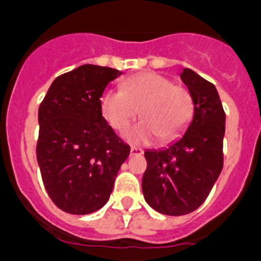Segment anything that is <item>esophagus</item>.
Returning <instances> with one entry per match:
<instances>
[{"label": "esophagus", "instance_id": "34e87169", "mask_svg": "<svg viewBox=\"0 0 261 261\" xmlns=\"http://www.w3.org/2000/svg\"><path fill=\"white\" fill-rule=\"evenodd\" d=\"M142 153H144V150H142L141 147H136V146L130 147V155H141Z\"/></svg>", "mask_w": 261, "mask_h": 261}]
</instances>
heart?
I'll list each match as a JSON object with an SVG mask.
<instances>
[{"label":"heart","mask_w":261,"mask_h":261,"mask_svg":"<svg viewBox=\"0 0 261 261\" xmlns=\"http://www.w3.org/2000/svg\"><path fill=\"white\" fill-rule=\"evenodd\" d=\"M99 108L106 121L120 133L125 132L140 110L142 120L125 137L132 144H146L156 137L168 141L180 136L192 119L195 105L188 89L146 71L123 81L121 91H103Z\"/></svg>","instance_id":"b5f03b06"}]
</instances>
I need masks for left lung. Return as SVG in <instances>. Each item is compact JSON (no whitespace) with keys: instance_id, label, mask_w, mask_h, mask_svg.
<instances>
[{"instance_id":"obj_1","label":"left lung","mask_w":261,"mask_h":261,"mask_svg":"<svg viewBox=\"0 0 261 261\" xmlns=\"http://www.w3.org/2000/svg\"><path fill=\"white\" fill-rule=\"evenodd\" d=\"M181 81L193 98V116L183 135L167 147L146 150L142 193L154 211L183 216L206 200L223 167L225 111L217 89L191 69Z\"/></svg>"}]
</instances>
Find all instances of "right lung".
I'll list each match as a JSON object with an SVG mask.
<instances>
[{"mask_svg": "<svg viewBox=\"0 0 261 261\" xmlns=\"http://www.w3.org/2000/svg\"><path fill=\"white\" fill-rule=\"evenodd\" d=\"M121 71L86 64L53 81L39 107L36 158L57 208L90 214L105 206L130 149L107 124L99 99Z\"/></svg>", "mask_w": 261, "mask_h": 261, "instance_id": "obj_1", "label": "right lung"}]
</instances>
